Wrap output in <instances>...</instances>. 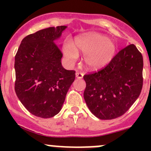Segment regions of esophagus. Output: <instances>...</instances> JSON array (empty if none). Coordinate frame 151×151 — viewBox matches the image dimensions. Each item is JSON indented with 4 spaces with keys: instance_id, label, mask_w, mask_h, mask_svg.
<instances>
[{
    "instance_id": "34e87169",
    "label": "esophagus",
    "mask_w": 151,
    "mask_h": 151,
    "mask_svg": "<svg viewBox=\"0 0 151 151\" xmlns=\"http://www.w3.org/2000/svg\"><path fill=\"white\" fill-rule=\"evenodd\" d=\"M83 76H84V74L82 72H77L76 73V77H77V79H82L83 77Z\"/></svg>"
}]
</instances>
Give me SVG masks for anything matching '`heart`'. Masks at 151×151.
I'll list each match as a JSON object with an SVG mask.
<instances>
[{"label":"heart","mask_w":151,"mask_h":151,"mask_svg":"<svg viewBox=\"0 0 151 151\" xmlns=\"http://www.w3.org/2000/svg\"><path fill=\"white\" fill-rule=\"evenodd\" d=\"M63 50L65 57L71 63L77 60L78 52L83 53L88 68L97 70L106 66L113 59L117 45L104 35L91 33L76 38L74 45L65 42Z\"/></svg>","instance_id":"heart-1"}]
</instances>
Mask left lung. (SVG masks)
I'll use <instances>...</instances> for the list:
<instances>
[{"instance_id": "1", "label": "left lung", "mask_w": 151, "mask_h": 151, "mask_svg": "<svg viewBox=\"0 0 151 151\" xmlns=\"http://www.w3.org/2000/svg\"><path fill=\"white\" fill-rule=\"evenodd\" d=\"M143 58L134 45L122 49L104 68L85 74L84 99L91 112L101 120L123 115L140 94Z\"/></svg>"}]
</instances>
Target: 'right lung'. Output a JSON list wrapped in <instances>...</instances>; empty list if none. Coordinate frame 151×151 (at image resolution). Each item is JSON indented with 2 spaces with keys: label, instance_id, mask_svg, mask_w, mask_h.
<instances>
[{
  "label": "right lung",
  "instance_id": "right-lung-1",
  "mask_svg": "<svg viewBox=\"0 0 151 151\" xmlns=\"http://www.w3.org/2000/svg\"><path fill=\"white\" fill-rule=\"evenodd\" d=\"M66 28L50 27L25 36L15 55V92L23 106L39 118L60 112L75 80V71L62 66L63 54L55 42Z\"/></svg>",
  "mask_w": 151,
  "mask_h": 151
}]
</instances>
